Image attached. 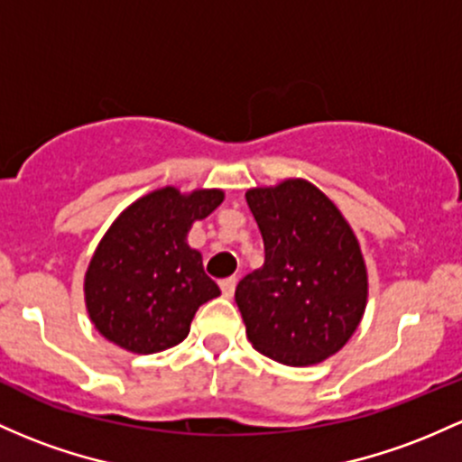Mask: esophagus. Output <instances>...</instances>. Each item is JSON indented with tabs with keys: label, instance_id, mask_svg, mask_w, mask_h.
Masks as SVG:
<instances>
[{
	"label": "esophagus",
	"instance_id": "34e87169",
	"mask_svg": "<svg viewBox=\"0 0 462 462\" xmlns=\"http://www.w3.org/2000/svg\"><path fill=\"white\" fill-rule=\"evenodd\" d=\"M219 285H221L223 296H226V298H232V296H235V289H236V278H235V276L223 278V281L219 282Z\"/></svg>",
	"mask_w": 462,
	"mask_h": 462
}]
</instances>
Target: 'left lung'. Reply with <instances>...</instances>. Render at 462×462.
<instances>
[{"label":"left lung","mask_w":462,"mask_h":462,"mask_svg":"<svg viewBox=\"0 0 462 462\" xmlns=\"http://www.w3.org/2000/svg\"><path fill=\"white\" fill-rule=\"evenodd\" d=\"M265 263L236 285L247 339L285 366L336 355L362 322L368 272L353 227L311 181L291 177L245 192Z\"/></svg>","instance_id":"left-lung-1"}]
</instances>
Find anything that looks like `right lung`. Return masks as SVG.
<instances>
[{
  "instance_id": "right-lung-1",
  "label": "right lung",
  "mask_w": 462,
  "mask_h": 462,
  "mask_svg": "<svg viewBox=\"0 0 462 462\" xmlns=\"http://www.w3.org/2000/svg\"><path fill=\"white\" fill-rule=\"evenodd\" d=\"M226 192L164 186L126 206L85 272V307L96 331L125 351L151 355L189 336L197 309L221 293L189 245Z\"/></svg>"
}]
</instances>
